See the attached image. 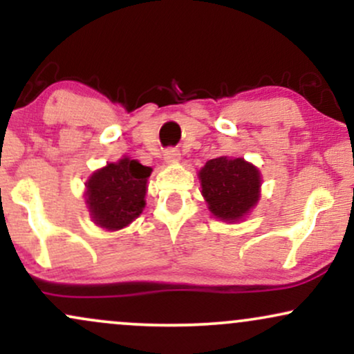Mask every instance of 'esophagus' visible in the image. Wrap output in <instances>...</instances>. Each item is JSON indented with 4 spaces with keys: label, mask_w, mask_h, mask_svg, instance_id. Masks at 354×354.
Returning <instances> with one entry per match:
<instances>
[{
    "label": "esophagus",
    "mask_w": 354,
    "mask_h": 354,
    "mask_svg": "<svg viewBox=\"0 0 354 354\" xmlns=\"http://www.w3.org/2000/svg\"><path fill=\"white\" fill-rule=\"evenodd\" d=\"M165 161L166 163H176V161H180V151L178 149H166L165 151Z\"/></svg>",
    "instance_id": "esophagus-1"
}]
</instances>
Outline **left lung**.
I'll return each mask as SVG.
<instances>
[{
    "label": "left lung",
    "mask_w": 354,
    "mask_h": 354,
    "mask_svg": "<svg viewBox=\"0 0 354 354\" xmlns=\"http://www.w3.org/2000/svg\"><path fill=\"white\" fill-rule=\"evenodd\" d=\"M200 180L209 211L219 219L238 221L258 203L259 173L241 158L209 160L200 171Z\"/></svg>",
    "instance_id": "left-lung-1"
}]
</instances>
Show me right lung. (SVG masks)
Returning a JSON list of instances; mask_svg holds the SVG:
<instances>
[{
	"mask_svg": "<svg viewBox=\"0 0 354 354\" xmlns=\"http://www.w3.org/2000/svg\"><path fill=\"white\" fill-rule=\"evenodd\" d=\"M149 174V166L129 158L109 163L93 174L86 183V203L96 225L120 230L140 216Z\"/></svg>",
	"mask_w": 354,
	"mask_h": 354,
	"instance_id": "add662e5",
	"label": "right lung"
}]
</instances>
